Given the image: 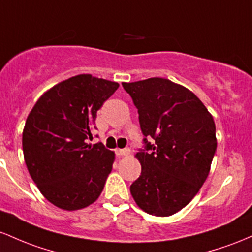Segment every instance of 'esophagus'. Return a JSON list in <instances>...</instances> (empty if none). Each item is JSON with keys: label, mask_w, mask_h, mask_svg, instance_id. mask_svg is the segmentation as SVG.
<instances>
[{"label": "esophagus", "mask_w": 252, "mask_h": 252, "mask_svg": "<svg viewBox=\"0 0 252 252\" xmlns=\"http://www.w3.org/2000/svg\"><path fill=\"white\" fill-rule=\"evenodd\" d=\"M115 152H117L118 156H128L129 152H131V151H129V149H123V150L118 149Z\"/></svg>", "instance_id": "1"}]
</instances>
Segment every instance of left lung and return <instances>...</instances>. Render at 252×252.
Masks as SVG:
<instances>
[{
  "label": "left lung",
  "instance_id": "obj_1",
  "mask_svg": "<svg viewBox=\"0 0 252 252\" xmlns=\"http://www.w3.org/2000/svg\"><path fill=\"white\" fill-rule=\"evenodd\" d=\"M123 87L138 108L145 135V150L134 156L141 174L131 194L146 213L172 216L194 199L210 174L217 150L214 119L193 92L166 78Z\"/></svg>",
  "mask_w": 252,
  "mask_h": 252
}]
</instances>
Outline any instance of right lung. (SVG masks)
Wrapping results in <instances>:
<instances>
[{
  "mask_svg": "<svg viewBox=\"0 0 252 252\" xmlns=\"http://www.w3.org/2000/svg\"><path fill=\"white\" fill-rule=\"evenodd\" d=\"M119 83L81 73L42 94L28 115L22 149L45 199L64 211L88 207L102 193L115 154L93 138L96 113Z\"/></svg>",
  "mask_w": 252,
  "mask_h": 252,
  "instance_id": "add662e5",
  "label": "right lung"
}]
</instances>
